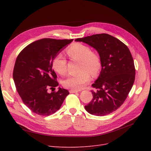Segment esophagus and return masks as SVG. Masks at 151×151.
<instances>
[{
    "label": "esophagus",
    "mask_w": 151,
    "mask_h": 151,
    "mask_svg": "<svg viewBox=\"0 0 151 151\" xmlns=\"http://www.w3.org/2000/svg\"><path fill=\"white\" fill-rule=\"evenodd\" d=\"M77 92H78V91H77V90H74V89L69 90L70 93H77Z\"/></svg>",
    "instance_id": "esophagus-1"
}]
</instances>
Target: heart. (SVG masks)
Segmentation results:
<instances>
[{
  "label": "heart",
  "instance_id": "b5f03b06",
  "mask_svg": "<svg viewBox=\"0 0 151 151\" xmlns=\"http://www.w3.org/2000/svg\"><path fill=\"white\" fill-rule=\"evenodd\" d=\"M67 53L71 60L80 61L79 73L75 76H69L63 81V86L65 88L79 90L84 88L91 80V76L98 75L101 68V62L96 53L91 52V48L80 43L71 45L67 50ZM54 70L60 76L66 74L67 60L61 53L55 57L52 62Z\"/></svg>",
  "mask_w": 151,
  "mask_h": 151
}]
</instances>
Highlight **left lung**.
<instances>
[{
  "instance_id": "1",
  "label": "left lung",
  "mask_w": 151,
  "mask_h": 151,
  "mask_svg": "<svg viewBox=\"0 0 151 151\" xmlns=\"http://www.w3.org/2000/svg\"><path fill=\"white\" fill-rule=\"evenodd\" d=\"M97 50L101 62V71L92 84L93 98L85 106L91 115L104 116L120 108L134 83L135 68L133 57L120 40L106 33L77 38Z\"/></svg>"
}]
</instances>
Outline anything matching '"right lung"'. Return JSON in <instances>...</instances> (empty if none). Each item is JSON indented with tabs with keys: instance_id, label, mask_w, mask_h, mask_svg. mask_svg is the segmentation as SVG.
Masks as SVG:
<instances>
[{
	"instance_id": "obj_1",
	"label": "right lung",
	"mask_w": 151,
	"mask_h": 151,
	"mask_svg": "<svg viewBox=\"0 0 151 151\" xmlns=\"http://www.w3.org/2000/svg\"><path fill=\"white\" fill-rule=\"evenodd\" d=\"M72 41L43 38L30 43L18 55L13 79L22 102L33 113L41 116L52 115L60 109L69 94L60 88L51 93L48 90L58 85L52 68L53 58Z\"/></svg>"
}]
</instances>
